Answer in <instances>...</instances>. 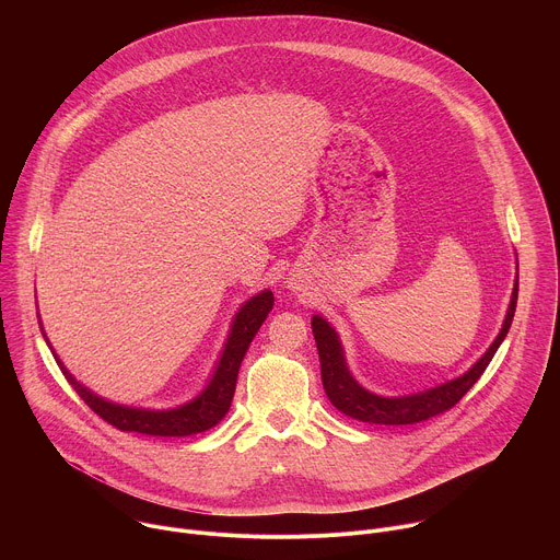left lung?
<instances>
[{
    "instance_id": "8db88e82",
    "label": "left lung",
    "mask_w": 560,
    "mask_h": 560,
    "mask_svg": "<svg viewBox=\"0 0 560 560\" xmlns=\"http://www.w3.org/2000/svg\"><path fill=\"white\" fill-rule=\"evenodd\" d=\"M516 299H518V275H516L505 324L497 341L490 346V350L481 359L476 361L471 370H467L463 376L450 383H443L439 387H432L415 396H401V398H385L363 389L348 372L337 332L330 328L326 318L312 316V335L316 341L318 361H322V381L330 404L346 417H352L363 423H378V425H412L452 410L467 394V389L481 378L492 357L497 354L499 346L503 343L516 312Z\"/></svg>"
}]
</instances>
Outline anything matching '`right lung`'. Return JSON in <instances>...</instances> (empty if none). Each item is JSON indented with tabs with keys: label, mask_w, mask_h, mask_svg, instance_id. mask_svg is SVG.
<instances>
[{
	"label": "right lung",
	"mask_w": 560,
	"mask_h": 560,
	"mask_svg": "<svg viewBox=\"0 0 560 560\" xmlns=\"http://www.w3.org/2000/svg\"><path fill=\"white\" fill-rule=\"evenodd\" d=\"M275 305V294L270 290L257 294L250 299L238 314L234 316V324L225 343V350L221 354V361L217 365V372L210 381V385L195 398L192 404L182 406L177 410H166V412H152V410H135V408H124L104 401V398L95 396L86 387L79 385L61 365L68 383L77 389V394L82 396V401L100 415L106 423L121 432H139L148 436H190L206 432L214 428L225 412L230 410L234 387H236V374L238 365H242L246 350L250 341L255 339L257 330L266 322V316L270 314Z\"/></svg>",
	"instance_id": "right-lung-1"
}]
</instances>
